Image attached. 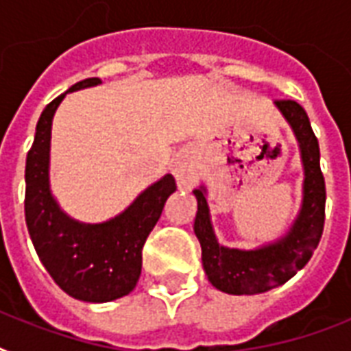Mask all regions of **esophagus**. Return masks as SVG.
Instances as JSON below:
<instances>
[{
  "label": "esophagus",
  "instance_id": "34e87169",
  "mask_svg": "<svg viewBox=\"0 0 351 351\" xmlns=\"http://www.w3.org/2000/svg\"><path fill=\"white\" fill-rule=\"evenodd\" d=\"M173 175H175L178 186L191 187L198 180V171L191 160L187 158H176L173 165Z\"/></svg>",
  "mask_w": 351,
  "mask_h": 351
}]
</instances>
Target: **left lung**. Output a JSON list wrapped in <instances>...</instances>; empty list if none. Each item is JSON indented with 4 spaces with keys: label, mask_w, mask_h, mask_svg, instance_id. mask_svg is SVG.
I'll return each mask as SVG.
<instances>
[{
    "label": "left lung",
    "mask_w": 351,
    "mask_h": 351,
    "mask_svg": "<svg viewBox=\"0 0 351 351\" xmlns=\"http://www.w3.org/2000/svg\"><path fill=\"white\" fill-rule=\"evenodd\" d=\"M275 106L288 121L300 149L304 167L302 206L293 226L284 237L256 250H237L219 244L209 217L206 187L195 189L198 202L195 234L202 247L204 271L215 288L230 295H255L282 286L302 269L319 245L324 230L326 186L321 171V151L310 118L293 100Z\"/></svg>",
    "instance_id": "8db88e82"
}]
</instances>
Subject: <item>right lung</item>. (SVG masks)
<instances>
[{
  "label": "right lung",
  "instance_id": "obj_1",
  "mask_svg": "<svg viewBox=\"0 0 351 351\" xmlns=\"http://www.w3.org/2000/svg\"><path fill=\"white\" fill-rule=\"evenodd\" d=\"M98 84L100 78H87L67 93ZM67 93L43 109L36 125L25 165V220L41 264L65 293L85 302H109L136 286L143 244L176 184L165 175L140 193L123 213L101 224H84L63 213L51 193L49 162L52 118Z\"/></svg>",
  "mask_w": 351,
  "mask_h": 351
}]
</instances>
